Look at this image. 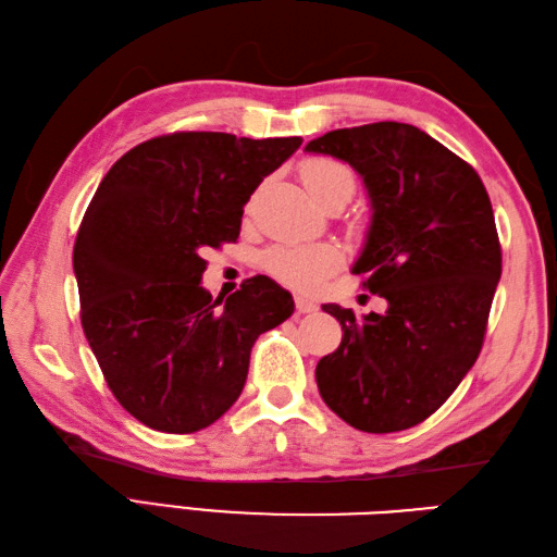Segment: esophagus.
Wrapping results in <instances>:
<instances>
[{
  "label": "esophagus",
  "instance_id": "34e87169",
  "mask_svg": "<svg viewBox=\"0 0 557 557\" xmlns=\"http://www.w3.org/2000/svg\"><path fill=\"white\" fill-rule=\"evenodd\" d=\"M294 304H297V311L299 313H315L318 311V304L301 297V294H297V297H294Z\"/></svg>",
  "mask_w": 557,
  "mask_h": 557
}]
</instances>
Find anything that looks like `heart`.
<instances>
[{"mask_svg":"<svg viewBox=\"0 0 557 557\" xmlns=\"http://www.w3.org/2000/svg\"><path fill=\"white\" fill-rule=\"evenodd\" d=\"M301 182L315 203H347L357 188V174L342 160L309 158L301 162ZM339 263L342 256L333 244H277L263 253L270 275L301 292L315 289Z\"/></svg>","mask_w":557,"mask_h":557,"instance_id":"b5f03b06","label":"heart"}]
</instances>
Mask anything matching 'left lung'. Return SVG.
Returning <instances> with one entry per match:
<instances>
[{"instance_id": "8db88e82", "label": "left lung", "mask_w": 557, "mask_h": 557, "mask_svg": "<svg viewBox=\"0 0 557 557\" xmlns=\"http://www.w3.org/2000/svg\"><path fill=\"white\" fill-rule=\"evenodd\" d=\"M306 152L354 168L371 222L351 272L387 301L342 325L339 347L315 366L325 405L366 433L429 419L474 366L503 258L486 186L471 164L421 128L377 122L313 138Z\"/></svg>"}]
</instances>
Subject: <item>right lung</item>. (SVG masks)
Returning <instances> with one entry per match:
<instances>
[{"label": "right lung", "instance_id": "right-lung-1", "mask_svg": "<svg viewBox=\"0 0 557 557\" xmlns=\"http://www.w3.org/2000/svg\"><path fill=\"white\" fill-rule=\"evenodd\" d=\"M180 132L104 174L74 244L81 323L114 397L148 429L194 433L239 399L260 333L294 313L265 275L227 299L200 285L206 248L236 242L248 198L301 146Z\"/></svg>", "mask_w": 557, "mask_h": 557}]
</instances>
